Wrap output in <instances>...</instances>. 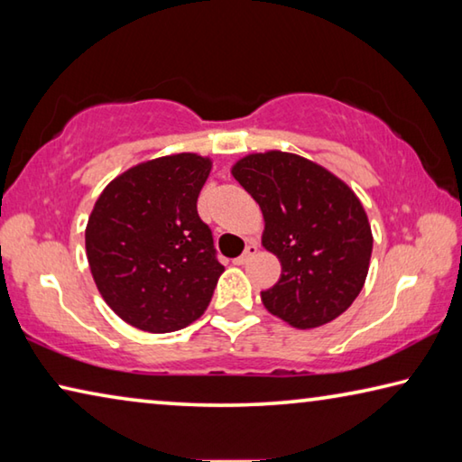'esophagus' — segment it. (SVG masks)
<instances>
[{"mask_svg":"<svg viewBox=\"0 0 462 462\" xmlns=\"http://www.w3.org/2000/svg\"><path fill=\"white\" fill-rule=\"evenodd\" d=\"M259 253V245H254V242H250V245H246V248H245V253H242L238 259H234V263L236 264H245V263H248L250 259H253V256Z\"/></svg>","mask_w":462,"mask_h":462,"instance_id":"obj_1","label":"esophagus"}]
</instances>
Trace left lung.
Masks as SVG:
<instances>
[{
    "label": "left lung",
    "instance_id": "obj_1",
    "mask_svg": "<svg viewBox=\"0 0 462 462\" xmlns=\"http://www.w3.org/2000/svg\"><path fill=\"white\" fill-rule=\"evenodd\" d=\"M232 175L261 206L263 246L281 261L279 281L261 293L264 308L300 330L346 311L373 253L355 191L316 162L281 151L248 154Z\"/></svg>",
    "mask_w": 462,
    "mask_h": 462
}]
</instances>
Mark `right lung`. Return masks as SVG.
<instances>
[{
  "label": "right lung",
  "instance_id": "add662e5",
  "mask_svg": "<svg viewBox=\"0 0 462 462\" xmlns=\"http://www.w3.org/2000/svg\"><path fill=\"white\" fill-rule=\"evenodd\" d=\"M212 161L181 152L140 162L96 201L85 230L93 281L138 330L165 334L195 322L224 267L198 198Z\"/></svg>",
  "mask_w": 462,
  "mask_h": 462
}]
</instances>
